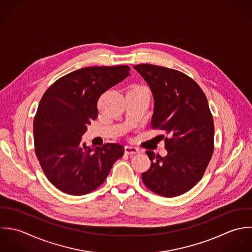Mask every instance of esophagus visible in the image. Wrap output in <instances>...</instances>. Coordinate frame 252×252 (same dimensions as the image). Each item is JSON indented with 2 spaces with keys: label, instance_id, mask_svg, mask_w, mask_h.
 <instances>
[{
  "label": "esophagus",
  "instance_id": "1",
  "mask_svg": "<svg viewBox=\"0 0 252 252\" xmlns=\"http://www.w3.org/2000/svg\"><path fill=\"white\" fill-rule=\"evenodd\" d=\"M139 149L135 148V147H132V146H126L125 147V153L127 154V155H135V154H138L139 153Z\"/></svg>",
  "mask_w": 252,
  "mask_h": 252
}]
</instances>
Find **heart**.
<instances>
[{
	"label": "heart",
	"instance_id": "heart-1",
	"mask_svg": "<svg viewBox=\"0 0 252 252\" xmlns=\"http://www.w3.org/2000/svg\"><path fill=\"white\" fill-rule=\"evenodd\" d=\"M133 90H142V91H147L145 88H143V87H136V88H134Z\"/></svg>",
	"mask_w": 252,
	"mask_h": 252
}]
</instances>
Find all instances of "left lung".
Masks as SVG:
<instances>
[{
	"label": "left lung",
	"instance_id": "left-lung-1",
	"mask_svg": "<svg viewBox=\"0 0 252 252\" xmlns=\"http://www.w3.org/2000/svg\"><path fill=\"white\" fill-rule=\"evenodd\" d=\"M133 68L151 89L152 127L165 134L167 151L165 157L146 151L151 166L142 173V181L159 196L182 195L201 180L214 150L213 118L206 96L182 72L152 64Z\"/></svg>",
	"mask_w": 252,
	"mask_h": 252
}]
</instances>
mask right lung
I'll return each mask as SVG.
<instances>
[{
	"instance_id": "obj_1",
	"label": "right lung",
	"mask_w": 252,
	"mask_h": 252,
	"mask_svg": "<svg viewBox=\"0 0 252 252\" xmlns=\"http://www.w3.org/2000/svg\"><path fill=\"white\" fill-rule=\"evenodd\" d=\"M122 66L86 67L58 79L40 101L34 119L36 156L52 185L82 196L98 188L125 149L117 143L91 148L82 144L88 126L98 116L101 94L129 76Z\"/></svg>"
}]
</instances>
